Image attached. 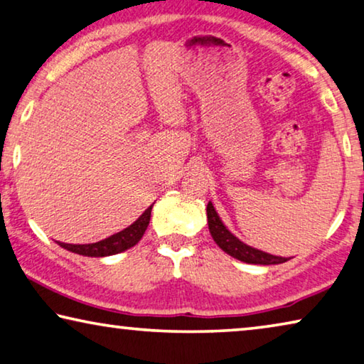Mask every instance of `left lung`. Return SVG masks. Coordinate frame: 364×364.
<instances>
[{
    "label": "left lung",
    "instance_id": "left-lung-1",
    "mask_svg": "<svg viewBox=\"0 0 364 364\" xmlns=\"http://www.w3.org/2000/svg\"><path fill=\"white\" fill-rule=\"evenodd\" d=\"M207 223H209V232L215 243L222 247V250L235 259L246 264H261V265H270V264H282L287 262V257L274 256L269 252H264L256 247L247 246L243 241L236 238V236L225 227L222 218L218 217L217 210L213 209V204H207Z\"/></svg>",
    "mask_w": 364,
    "mask_h": 364
}]
</instances>
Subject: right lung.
<instances>
[{"label": "right lung", "mask_w": 364, "mask_h": 364, "mask_svg": "<svg viewBox=\"0 0 364 364\" xmlns=\"http://www.w3.org/2000/svg\"><path fill=\"white\" fill-rule=\"evenodd\" d=\"M152 207L154 204L151 207H147L142 215L137 218L134 223H131L128 228L108 236V238L99 241V243H90V245L60 243V246L71 252H76V255L87 256V257H105V256L118 255V252H123L139 243V240L142 238V235L146 233V230L149 227V222H151Z\"/></svg>", "instance_id": "add662e5"}]
</instances>
